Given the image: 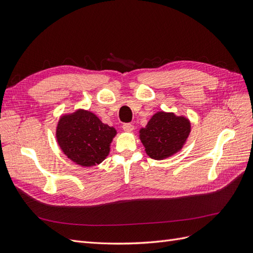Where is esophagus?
<instances>
[{
	"label": "esophagus",
	"instance_id": "obj_1",
	"mask_svg": "<svg viewBox=\"0 0 253 253\" xmlns=\"http://www.w3.org/2000/svg\"><path fill=\"white\" fill-rule=\"evenodd\" d=\"M122 128H124L126 132H132L134 129V126L131 124H125L124 126H122Z\"/></svg>",
	"mask_w": 253,
	"mask_h": 253
}]
</instances>
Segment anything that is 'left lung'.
Here are the masks:
<instances>
[{
	"label": "left lung",
	"instance_id": "obj_1",
	"mask_svg": "<svg viewBox=\"0 0 253 253\" xmlns=\"http://www.w3.org/2000/svg\"><path fill=\"white\" fill-rule=\"evenodd\" d=\"M191 131L190 121L173 113L158 112L140 129V140L147 154L157 160L168 158L181 150Z\"/></svg>",
	"mask_w": 253,
	"mask_h": 253
}]
</instances>
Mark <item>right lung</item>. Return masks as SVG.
Here are the masks:
<instances>
[{
	"mask_svg": "<svg viewBox=\"0 0 253 253\" xmlns=\"http://www.w3.org/2000/svg\"><path fill=\"white\" fill-rule=\"evenodd\" d=\"M116 133V129L102 124L95 114L78 110L60 118L56 136L68 158L82 167H93L109 155Z\"/></svg>",
	"mask_w": 253,
	"mask_h": 253,
	"instance_id": "right-lung-1",
	"label": "right lung"
}]
</instances>
